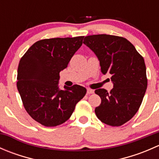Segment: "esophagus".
<instances>
[{"label":"esophagus","mask_w":159,"mask_h":159,"mask_svg":"<svg viewBox=\"0 0 159 159\" xmlns=\"http://www.w3.org/2000/svg\"><path fill=\"white\" fill-rule=\"evenodd\" d=\"M93 93H94V90H92L91 89H87V94H93Z\"/></svg>","instance_id":"esophagus-1"}]
</instances>
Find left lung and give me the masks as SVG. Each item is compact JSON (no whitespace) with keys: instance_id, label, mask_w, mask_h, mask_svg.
Segmentation results:
<instances>
[{"instance_id":"8db88e82","label":"left lung","mask_w":159,"mask_h":159,"mask_svg":"<svg viewBox=\"0 0 159 159\" xmlns=\"http://www.w3.org/2000/svg\"><path fill=\"white\" fill-rule=\"evenodd\" d=\"M84 43L95 54L102 74L111 75L113 89L95 90L102 99L95 111L102 122L121 126L139 110L147 89L146 67L142 56L130 41L108 34L90 35Z\"/></svg>"}]
</instances>
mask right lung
<instances>
[{
	"label": "right lung",
	"mask_w": 159,
	"mask_h": 159,
	"mask_svg": "<svg viewBox=\"0 0 159 159\" xmlns=\"http://www.w3.org/2000/svg\"><path fill=\"white\" fill-rule=\"evenodd\" d=\"M84 36L56 38L35 42L21 57L17 87L29 115L46 127L63 124L86 94L85 88L58 85L61 70L68 67L82 44Z\"/></svg>",
	"instance_id": "right-lung-1"
}]
</instances>
